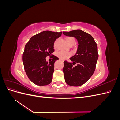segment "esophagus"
Here are the masks:
<instances>
[{"mask_svg":"<svg viewBox=\"0 0 120 120\" xmlns=\"http://www.w3.org/2000/svg\"><path fill=\"white\" fill-rule=\"evenodd\" d=\"M61 60V61H64V60Z\"/></svg>","mask_w":120,"mask_h":120,"instance_id":"esophagus-1","label":"esophagus"}]
</instances>
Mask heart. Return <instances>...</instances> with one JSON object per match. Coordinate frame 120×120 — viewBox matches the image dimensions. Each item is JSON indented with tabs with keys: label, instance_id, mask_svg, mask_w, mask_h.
I'll list each match as a JSON object with an SVG mask.
<instances>
[{
	"label": "heart",
	"instance_id": "heart-1",
	"mask_svg": "<svg viewBox=\"0 0 120 120\" xmlns=\"http://www.w3.org/2000/svg\"><path fill=\"white\" fill-rule=\"evenodd\" d=\"M67 41L69 45L71 44H75V39L73 37H68L66 38ZM56 41L54 42L53 44V48L54 49L56 48ZM71 56V53L70 52H67L63 51V50H61L59 52L56 53V56L60 58V59L61 60H64L70 57Z\"/></svg>",
	"mask_w": 120,
	"mask_h": 120
}]
</instances>
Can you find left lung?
Here are the masks:
<instances>
[{"mask_svg": "<svg viewBox=\"0 0 120 120\" xmlns=\"http://www.w3.org/2000/svg\"><path fill=\"white\" fill-rule=\"evenodd\" d=\"M63 34L75 37L79 43L77 53L70 58L73 63L64 61L65 81L71 86H82L89 80L95 71L99 57L97 44L91 35L81 30L64 31ZM75 63L77 65L74 67Z\"/></svg>", "mask_w": 120, "mask_h": 120, "instance_id": "obj_1", "label": "left lung"}]
</instances>
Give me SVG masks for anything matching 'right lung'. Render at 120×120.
Masks as SVG:
<instances>
[{"label":"right lung","mask_w":120,"mask_h":120,"mask_svg":"<svg viewBox=\"0 0 120 120\" xmlns=\"http://www.w3.org/2000/svg\"><path fill=\"white\" fill-rule=\"evenodd\" d=\"M61 34L62 32L42 31L31 37L25 45L22 56L24 70L28 79L34 84L46 86L52 82L54 64L59 60L52 54L54 52L53 44ZM48 56L53 59L49 63L45 59Z\"/></svg>","instance_id":"add662e5"}]
</instances>
